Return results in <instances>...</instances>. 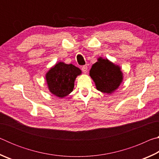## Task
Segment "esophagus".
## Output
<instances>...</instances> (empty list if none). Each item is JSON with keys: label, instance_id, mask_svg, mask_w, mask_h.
<instances>
[{"label": "esophagus", "instance_id": "1", "mask_svg": "<svg viewBox=\"0 0 159 159\" xmlns=\"http://www.w3.org/2000/svg\"><path fill=\"white\" fill-rule=\"evenodd\" d=\"M82 71H83V73H87V71H88V66H86V65H84V66H82Z\"/></svg>", "mask_w": 159, "mask_h": 159}]
</instances>
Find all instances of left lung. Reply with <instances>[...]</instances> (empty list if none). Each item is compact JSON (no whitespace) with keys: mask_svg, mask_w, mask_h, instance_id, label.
Instances as JSON below:
<instances>
[{"mask_svg":"<svg viewBox=\"0 0 159 159\" xmlns=\"http://www.w3.org/2000/svg\"><path fill=\"white\" fill-rule=\"evenodd\" d=\"M90 76L95 81L97 89L104 93L114 92L123 79L119 66L102 58H99L98 61L93 64L90 71Z\"/></svg>","mask_w":159,"mask_h":159,"instance_id":"8db88e82","label":"left lung"}]
</instances>
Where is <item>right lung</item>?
<instances>
[{"mask_svg":"<svg viewBox=\"0 0 159 159\" xmlns=\"http://www.w3.org/2000/svg\"><path fill=\"white\" fill-rule=\"evenodd\" d=\"M81 71L73 64L59 62L46 74L48 88L51 93L59 98H64L71 92L74 80Z\"/></svg>","mask_w":159,"mask_h":159,"instance_id":"obj_1","label":"right lung"}]
</instances>
